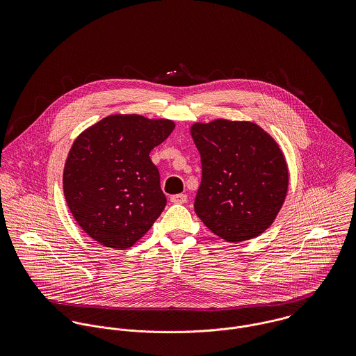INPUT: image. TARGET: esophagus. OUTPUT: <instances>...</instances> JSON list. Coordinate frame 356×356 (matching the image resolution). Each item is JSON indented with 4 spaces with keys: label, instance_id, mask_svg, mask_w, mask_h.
Segmentation results:
<instances>
[{
    "label": "esophagus",
    "instance_id": "obj_1",
    "mask_svg": "<svg viewBox=\"0 0 356 356\" xmlns=\"http://www.w3.org/2000/svg\"><path fill=\"white\" fill-rule=\"evenodd\" d=\"M171 203L174 204H184L188 202V196L185 193H179V195H174L171 196Z\"/></svg>",
    "mask_w": 356,
    "mask_h": 356
}]
</instances>
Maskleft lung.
I'll return each instance as SVG.
<instances>
[{
    "label": "left lung",
    "mask_w": 356,
    "mask_h": 356,
    "mask_svg": "<svg viewBox=\"0 0 356 356\" xmlns=\"http://www.w3.org/2000/svg\"><path fill=\"white\" fill-rule=\"evenodd\" d=\"M191 133L202 157L197 216L230 243L263 233L288 191V167L277 143L251 122L218 119L193 124Z\"/></svg>",
    "instance_id": "1"
}]
</instances>
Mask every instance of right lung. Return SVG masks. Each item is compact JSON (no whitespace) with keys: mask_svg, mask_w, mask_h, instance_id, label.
<instances>
[{"mask_svg":"<svg viewBox=\"0 0 356 356\" xmlns=\"http://www.w3.org/2000/svg\"><path fill=\"white\" fill-rule=\"evenodd\" d=\"M175 124L140 115H111L85 130L68 153L63 188L78 225L105 247L136 244L167 199L149 157Z\"/></svg>","mask_w":356,"mask_h":356,"instance_id":"add662e5","label":"right lung"}]
</instances>
